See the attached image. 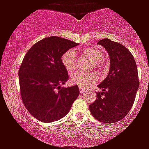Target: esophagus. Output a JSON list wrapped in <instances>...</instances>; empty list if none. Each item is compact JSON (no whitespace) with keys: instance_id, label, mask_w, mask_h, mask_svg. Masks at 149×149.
<instances>
[{"instance_id":"obj_1","label":"esophagus","mask_w":149,"mask_h":149,"mask_svg":"<svg viewBox=\"0 0 149 149\" xmlns=\"http://www.w3.org/2000/svg\"><path fill=\"white\" fill-rule=\"evenodd\" d=\"M79 92H80V93H84V92L86 91V89L83 88V87H81V86H79Z\"/></svg>"}]
</instances>
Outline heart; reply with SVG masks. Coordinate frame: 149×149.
Returning a JSON list of instances; mask_svg holds the SVG:
<instances>
[{"mask_svg": "<svg viewBox=\"0 0 149 149\" xmlns=\"http://www.w3.org/2000/svg\"><path fill=\"white\" fill-rule=\"evenodd\" d=\"M83 55L87 56L88 58L93 60V66L101 71L106 67V63L104 58L105 52L102 49L96 47H86L80 50ZM61 63L63 64L66 71L72 72L77 65V54L74 50L69 49L65 52L61 57ZM97 76L95 72L85 73L82 72H74L71 75L70 81L72 84L81 86V87H88L97 81Z\"/></svg>", "mask_w": 149, "mask_h": 149, "instance_id": "heart-1", "label": "heart"}]
</instances>
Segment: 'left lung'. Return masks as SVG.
Here are the masks:
<instances>
[{"label":"left lung","mask_w":149,"mask_h":149,"mask_svg":"<svg viewBox=\"0 0 149 149\" xmlns=\"http://www.w3.org/2000/svg\"><path fill=\"white\" fill-rule=\"evenodd\" d=\"M97 45L105 48L110 56V71L98 85L102 92L89 106L92 115L100 122H118L127 115L133 106L139 89V74L134 58L120 43L104 38Z\"/></svg>","instance_id":"8db88e82"}]
</instances>
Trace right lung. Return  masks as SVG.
<instances>
[{
    "instance_id": "1",
    "label": "right lung",
    "mask_w": 149,
    "mask_h": 149,
    "mask_svg": "<svg viewBox=\"0 0 149 149\" xmlns=\"http://www.w3.org/2000/svg\"><path fill=\"white\" fill-rule=\"evenodd\" d=\"M78 45L51 36L32 45L23 58L18 71L22 100L29 113L42 122L63 118L79 96L77 85L61 87L69 79L61 57Z\"/></svg>"
}]
</instances>
